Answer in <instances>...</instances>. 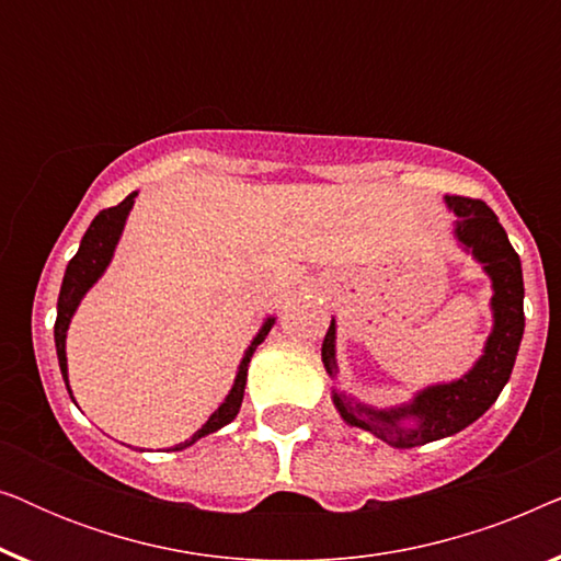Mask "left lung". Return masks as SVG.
<instances>
[{
  "mask_svg": "<svg viewBox=\"0 0 561 561\" xmlns=\"http://www.w3.org/2000/svg\"><path fill=\"white\" fill-rule=\"evenodd\" d=\"M444 202L457 214V242L478 260L493 283V298H490L493 332L488 336L480 359L459 380L419 390L411 403L396 405V409H375V405L359 403L352 396L332 390L336 411L350 426L365 428L396 449H411L444 439V436L462 432L472 421H478L497 401L508 382L520 336H524L526 319L520 257L508 242V234L497 221L495 211L480 198L444 196ZM334 342L336 321L332 319L324 344H321V363L332 378L336 375ZM405 420H413L414 424L405 425Z\"/></svg>",
  "mask_w": 561,
  "mask_h": 561,
  "instance_id": "left-lung-1",
  "label": "left lung"
}]
</instances>
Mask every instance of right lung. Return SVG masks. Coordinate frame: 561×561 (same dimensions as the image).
I'll list each match as a JSON object with an SVG mask.
<instances>
[{
    "label": "right lung",
    "mask_w": 561,
    "mask_h": 561,
    "mask_svg": "<svg viewBox=\"0 0 561 561\" xmlns=\"http://www.w3.org/2000/svg\"><path fill=\"white\" fill-rule=\"evenodd\" d=\"M135 196L137 191H133L125 202L117 204V206H110V209L99 211L94 221H91L87 234H83V240L79 244V252L71 257V263L66 267V275H64V283H60V294H58V317H56V329H53V334H56V352H58V365H60V373H64V380H66V388H68V363H66V332H68V324H71L76 309H79L81 298L87 296V290L94 286V283L102 278L106 265H110V260L114 255V248H117L119 237H122V229H125V221H127V214L133 209L135 204ZM275 324V319H265V324L260 327V332L255 334V340L250 342V347L244 350V357L240 367H237V378H234V386L229 390L225 403L219 405L217 411L211 413L209 421L198 428V432L191 436V439L175 444L173 449H186L191 444L202 439L206 434H214L219 432L221 426H227L229 421H234L237 413H240V405H242V398H244V386H248V365H250V357L252 352L257 350V344L265 340L267 332H271ZM68 393H71V388H68Z\"/></svg>",
    "instance_id": "right-lung-1"
}]
</instances>
